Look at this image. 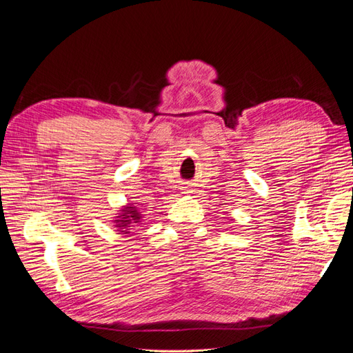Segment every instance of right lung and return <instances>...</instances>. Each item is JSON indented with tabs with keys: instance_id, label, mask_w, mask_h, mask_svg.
Segmentation results:
<instances>
[{
	"instance_id": "add662e5",
	"label": "right lung",
	"mask_w": 353,
	"mask_h": 353,
	"mask_svg": "<svg viewBox=\"0 0 353 353\" xmlns=\"http://www.w3.org/2000/svg\"><path fill=\"white\" fill-rule=\"evenodd\" d=\"M143 216L140 215V213H138V210L132 206V205H130L128 208H125L123 210H122V213H121V216H117V219H116V227H117V230H122L121 232H125V234H128L130 231V228L128 227H131L132 223H137V222H141L140 219H141Z\"/></svg>"
}]
</instances>
